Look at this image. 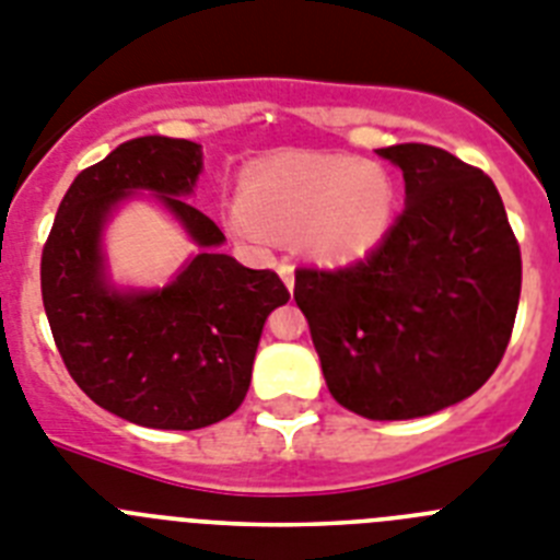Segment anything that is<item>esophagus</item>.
Here are the masks:
<instances>
[{
  "label": "esophagus",
  "mask_w": 560,
  "mask_h": 560,
  "mask_svg": "<svg viewBox=\"0 0 560 560\" xmlns=\"http://www.w3.org/2000/svg\"><path fill=\"white\" fill-rule=\"evenodd\" d=\"M277 275L283 277V283L289 285V289H294V266H291L289 260L277 262Z\"/></svg>",
  "instance_id": "obj_1"
}]
</instances>
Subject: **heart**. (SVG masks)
I'll list each match as a JSON object with an SVG mask.
<instances>
[{
	"label": "heart",
	"instance_id": "heart-1",
	"mask_svg": "<svg viewBox=\"0 0 560 560\" xmlns=\"http://www.w3.org/2000/svg\"><path fill=\"white\" fill-rule=\"evenodd\" d=\"M396 218V184L360 155H275L248 166L241 198L226 207L229 232L257 252L298 241L326 266L368 257Z\"/></svg>",
	"mask_w": 560,
	"mask_h": 560
}]
</instances>
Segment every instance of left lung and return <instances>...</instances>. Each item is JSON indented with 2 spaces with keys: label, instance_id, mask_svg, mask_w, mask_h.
Returning a JSON list of instances; mask_svg holds the SVG:
<instances>
[{
  "label": "left lung",
  "instance_id": "8db88e82",
  "mask_svg": "<svg viewBox=\"0 0 560 560\" xmlns=\"http://www.w3.org/2000/svg\"><path fill=\"white\" fill-rule=\"evenodd\" d=\"M376 152L402 170V214L365 260L298 269L294 300L334 399L394 422L493 376L518 312L521 248L485 172L430 143Z\"/></svg>",
  "mask_w": 560,
  "mask_h": 560
}]
</instances>
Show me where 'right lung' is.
Returning a JSON list of instances; mask_svg holds the SVG:
<instances>
[{
    "mask_svg": "<svg viewBox=\"0 0 560 560\" xmlns=\"http://www.w3.org/2000/svg\"><path fill=\"white\" fill-rule=\"evenodd\" d=\"M203 170L200 143L143 136L75 175L42 252V300L67 371L98 408L141 428L198 430L246 399L266 317L289 303L271 269L221 255L226 237L186 203ZM176 214L199 255L164 290H118L101 234L130 194Z\"/></svg>",
    "mask_w": 560,
    "mask_h": 560,
    "instance_id": "obj_1",
    "label": "right lung"
}]
</instances>
